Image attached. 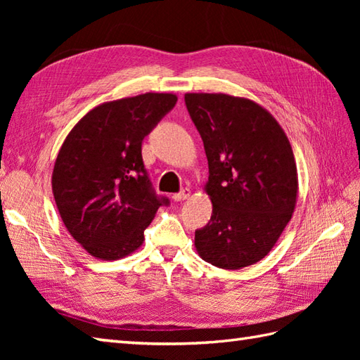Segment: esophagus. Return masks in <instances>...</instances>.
Wrapping results in <instances>:
<instances>
[{
  "label": "esophagus",
  "instance_id": "34e87169",
  "mask_svg": "<svg viewBox=\"0 0 360 360\" xmlns=\"http://www.w3.org/2000/svg\"><path fill=\"white\" fill-rule=\"evenodd\" d=\"M188 198H190V190H188V188H184V190H182V192L173 195V201L181 202V201L188 200Z\"/></svg>",
  "mask_w": 360,
  "mask_h": 360
}]
</instances>
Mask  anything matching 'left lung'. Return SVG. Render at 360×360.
Instances as JSON below:
<instances>
[{"label":"left lung","instance_id":"8db88e82","mask_svg":"<svg viewBox=\"0 0 360 360\" xmlns=\"http://www.w3.org/2000/svg\"><path fill=\"white\" fill-rule=\"evenodd\" d=\"M209 160V224L195 232L204 262L236 271L263 259L292 218L298 176L288 136L250 98L187 93Z\"/></svg>","mask_w":360,"mask_h":360}]
</instances>
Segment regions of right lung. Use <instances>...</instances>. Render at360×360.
<instances>
[{
  "label": "right lung",
  "instance_id": "obj_1",
  "mask_svg": "<svg viewBox=\"0 0 360 360\" xmlns=\"http://www.w3.org/2000/svg\"><path fill=\"white\" fill-rule=\"evenodd\" d=\"M172 93H145L88 111L66 136L52 172V193L68 232L105 262L139 249L167 198L153 192L142 141L176 105Z\"/></svg>",
  "mask_w": 360,
  "mask_h": 360
}]
</instances>
